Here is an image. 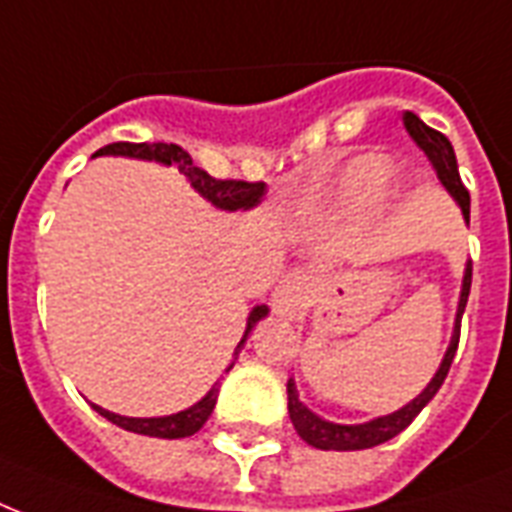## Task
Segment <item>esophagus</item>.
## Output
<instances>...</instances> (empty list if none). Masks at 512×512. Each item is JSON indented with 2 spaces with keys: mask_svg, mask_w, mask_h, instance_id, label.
<instances>
[{
  "mask_svg": "<svg viewBox=\"0 0 512 512\" xmlns=\"http://www.w3.org/2000/svg\"><path fill=\"white\" fill-rule=\"evenodd\" d=\"M301 283L299 275H285V280L275 288L272 293V307H275L277 315H285V318H293L296 312H299L301 304Z\"/></svg>",
  "mask_w": 512,
  "mask_h": 512,
  "instance_id": "1",
  "label": "esophagus"
}]
</instances>
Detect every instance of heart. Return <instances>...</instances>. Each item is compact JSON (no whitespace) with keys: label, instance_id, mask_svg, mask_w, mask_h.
Masks as SVG:
<instances>
[{"label":"heart","instance_id":"obj_1","mask_svg":"<svg viewBox=\"0 0 512 512\" xmlns=\"http://www.w3.org/2000/svg\"><path fill=\"white\" fill-rule=\"evenodd\" d=\"M390 176V165L382 157H363L352 165L350 178H347V194L352 200H371L382 192Z\"/></svg>","mask_w":512,"mask_h":512}]
</instances>
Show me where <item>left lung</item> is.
<instances>
[{
    "label": "left lung",
    "mask_w": 512,
    "mask_h": 512,
    "mask_svg": "<svg viewBox=\"0 0 512 512\" xmlns=\"http://www.w3.org/2000/svg\"><path fill=\"white\" fill-rule=\"evenodd\" d=\"M403 122H406V130L411 133V138L417 141L425 154L433 162L435 173L441 178V184L454 194V200L459 202L462 208V216L465 221H470V192L462 184L457 170V157H454V146L443 133L433 130L430 125L419 120L414 112L403 114ZM470 283H473V261H467L465 280H462V296H459V310H457V323H454V336H451V344L446 355H443V363L438 368V374L433 376V382L427 384L422 395L411 400L408 406H403L395 414H387V417H379L374 422H366V425H334V422H326L320 419L318 414H312L310 408L304 406L299 400V392H296V384L293 379H288V414H291V422L296 427V433L301 435V441H307L315 449L323 451H360L371 449V446H379V443L390 441L398 433H403L422 408L435 398V392L441 390L443 379L449 374L451 360L457 355L459 344V323H462V312H465L467 296H470Z\"/></svg>",
    "instance_id": "left-lung-1"
}]
</instances>
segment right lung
Wrapping results in <instances>:
<instances>
[{
  "label": "right lung",
  "mask_w": 512,
  "mask_h": 512,
  "mask_svg": "<svg viewBox=\"0 0 512 512\" xmlns=\"http://www.w3.org/2000/svg\"><path fill=\"white\" fill-rule=\"evenodd\" d=\"M98 154H125V157H138V160H157L162 162V165H178V170L189 178V184H192L194 189L205 197V200L213 202L216 208H221V211L253 208V205L261 200V194H264V181L213 178L211 173H205L202 168H197V165L192 162V157H189V152H184L178 144H130V141H117V144H109L104 146V149H98L95 157H98ZM264 315H267V307H253V312L248 315L245 336L240 339V347H243V342L248 339V334H251V328L256 326ZM240 347H237V350H240ZM216 398H219V387H213V390L208 392L200 403H194V406L186 408V411H178V414H170V417H154V419L120 417V414H112V411L95 406V403L93 408L101 414V417L109 419L112 425L122 427V430H130V433L152 435V438H186V435H194L202 425H205V422H208L213 406H216Z\"/></svg>",
  "instance_id": "right-lung-1"
}]
</instances>
